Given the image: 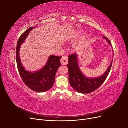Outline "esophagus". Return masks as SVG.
Returning <instances> with one entry per match:
<instances>
[{
    "label": "esophagus",
    "mask_w": 128,
    "mask_h": 128,
    "mask_svg": "<svg viewBox=\"0 0 128 128\" xmlns=\"http://www.w3.org/2000/svg\"><path fill=\"white\" fill-rule=\"evenodd\" d=\"M61 63L62 64L64 65H67L68 62V58L66 56H64L62 57L61 58V59L60 60Z\"/></svg>",
    "instance_id": "esophagus-1"
}]
</instances>
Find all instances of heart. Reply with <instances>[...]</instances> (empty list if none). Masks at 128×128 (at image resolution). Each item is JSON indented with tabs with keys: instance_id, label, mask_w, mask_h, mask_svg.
<instances>
[{
	"instance_id": "b5f03b06",
	"label": "heart",
	"mask_w": 128,
	"mask_h": 128,
	"mask_svg": "<svg viewBox=\"0 0 128 128\" xmlns=\"http://www.w3.org/2000/svg\"><path fill=\"white\" fill-rule=\"evenodd\" d=\"M82 41L76 42V43L74 45V48L75 50H78L81 47V45H82Z\"/></svg>"
}]
</instances>
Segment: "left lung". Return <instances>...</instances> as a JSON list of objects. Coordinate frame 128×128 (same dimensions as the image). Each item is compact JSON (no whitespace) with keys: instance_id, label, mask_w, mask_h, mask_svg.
I'll return each instance as SVG.
<instances>
[{"instance_id":"1","label":"left lung","mask_w":128,"mask_h":128,"mask_svg":"<svg viewBox=\"0 0 128 128\" xmlns=\"http://www.w3.org/2000/svg\"><path fill=\"white\" fill-rule=\"evenodd\" d=\"M110 45V41L106 37H103ZM113 60L106 71L103 74L98 77L89 78L83 75L80 70L77 60V54L73 53L68 56L69 82L72 87L75 91L82 94H88L96 90L104 82L108 76L112 67Z\"/></svg>"}]
</instances>
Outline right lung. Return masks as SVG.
<instances>
[{
    "label": "right lung",
    "mask_w": 128,
    "mask_h": 128,
    "mask_svg": "<svg viewBox=\"0 0 128 128\" xmlns=\"http://www.w3.org/2000/svg\"><path fill=\"white\" fill-rule=\"evenodd\" d=\"M33 29L30 27L23 33L17 42L16 58L18 69L22 80L25 84L32 90L37 92H43L50 90L54 84L56 71L61 63V56H50L46 64L40 70L30 72L26 70L20 60L19 51L21 45L24 42L29 33Z\"/></svg>",
    "instance_id": "right-lung-1"
}]
</instances>
